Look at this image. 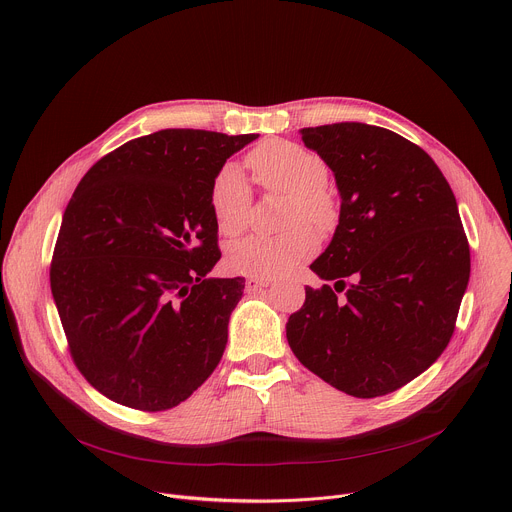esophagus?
I'll return each instance as SVG.
<instances>
[{
    "label": "esophagus",
    "instance_id": "obj_1",
    "mask_svg": "<svg viewBox=\"0 0 512 512\" xmlns=\"http://www.w3.org/2000/svg\"><path fill=\"white\" fill-rule=\"evenodd\" d=\"M245 285H247L249 291H255V289H261V287H269L271 279H267V277H249L245 281Z\"/></svg>",
    "mask_w": 512,
    "mask_h": 512
}]
</instances>
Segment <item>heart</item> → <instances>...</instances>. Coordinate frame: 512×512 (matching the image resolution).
Segmentation results:
<instances>
[{"label":"heart","instance_id":"obj_1","mask_svg":"<svg viewBox=\"0 0 512 512\" xmlns=\"http://www.w3.org/2000/svg\"><path fill=\"white\" fill-rule=\"evenodd\" d=\"M249 166L265 188L291 194L287 225L296 229L279 237H247L229 249L227 263L231 271L247 277H275L316 251L318 239L304 222L316 229H330L336 223L334 200L324 190L328 166L318 154L285 139L257 145L249 154ZM251 198L239 166L227 164L218 172L210 192L218 231L227 237L239 235L249 221Z\"/></svg>","mask_w":512,"mask_h":512}]
</instances>
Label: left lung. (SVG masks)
I'll list each match as a JSON object with an SVG mask.
<instances>
[{
	"mask_svg": "<svg viewBox=\"0 0 512 512\" xmlns=\"http://www.w3.org/2000/svg\"><path fill=\"white\" fill-rule=\"evenodd\" d=\"M300 133L340 194L338 227L310 269L336 289L350 274L355 285L344 303L330 285L306 287L285 336L328 385L381 397L427 371L454 334L470 279L456 196L435 162L395 131L344 121Z\"/></svg>",
	"mask_w": 512,
	"mask_h": 512,
	"instance_id": "1",
	"label": "left lung"
}]
</instances>
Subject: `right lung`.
Listing matches in <instances>:
<instances>
[{"mask_svg":"<svg viewBox=\"0 0 512 512\" xmlns=\"http://www.w3.org/2000/svg\"><path fill=\"white\" fill-rule=\"evenodd\" d=\"M257 137L162 129L99 160L72 194L50 287L72 358L107 399L164 411L221 362L245 279L208 277L221 259L210 192Z\"/></svg>","mask_w":512,"mask_h":512,"instance_id":"1","label":"right lung"}]
</instances>
